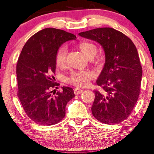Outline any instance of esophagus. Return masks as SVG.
<instances>
[{
	"label": "esophagus",
	"instance_id": "1",
	"mask_svg": "<svg viewBox=\"0 0 154 154\" xmlns=\"http://www.w3.org/2000/svg\"><path fill=\"white\" fill-rule=\"evenodd\" d=\"M82 91H83V89H79V88H75V89H74V93H75L76 95H77V94H80Z\"/></svg>",
	"mask_w": 154,
	"mask_h": 154
}]
</instances>
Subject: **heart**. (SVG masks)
<instances>
[{
	"label": "heart",
	"instance_id": "heart-1",
	"mask_svg": "<svg viewBox=\"0 0 154 154\" xmlns=\"http://www.w3.org/2000/svg\"><path fill=\"white\" fill-rule=\"evenodd\" d=\"M79 48L88 58H94L97 51V47L96 44L90 42H82L78 44ZM67 49L65 46H61L57 51L56 61L58 67H64L66 63ZM93 77V74L89 71H73L67 78L69 83L82 87L87 86L89 81Z\"/></svg>",
	"mask_w": 154,
	"mask_h": 154
}]
</instances>
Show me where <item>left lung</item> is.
Masks as SVG:
<instances>
[{"label": "left lung", "instance_id": "left-lung-1", "mask_svg": "<svg viewBox=\"0 0 154 154\" xmlns=\"http://www.w3.org/2000/svg\"><path fill=\"white\" fill-rule=\"evenodd\" d=\"M103 47L105 64L96 83L104 91H94L93 116L108 125L120 123L132 112L139 96L142 69L134 43L112 28H97L79 33Z\"/></svg>", "mask_w": 154, "mask_h": 154}]
</instances>
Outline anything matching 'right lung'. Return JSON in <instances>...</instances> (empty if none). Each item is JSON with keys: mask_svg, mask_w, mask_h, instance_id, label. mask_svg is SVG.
<instances>
[{"mask_svg": "<svg viewBox=\"0 0 154 154\" xmlns=\"http://www.w3.org/2000/svg\"><path fill=\"white\" fill-rule=\"evenodd\" d=\"M75 39V35L64 30L46 28L29 38L20 53L16 70L17 96L29 118L41 125L60 122L67 102L75 97L70 87H62L56 95L50 91L58 85L52 75L57 51L63 43Z\"/></svg>", "mask_w": 154, "mask_h": 154, "instance_id": "1", "label": "right lung"}]
</instances>
